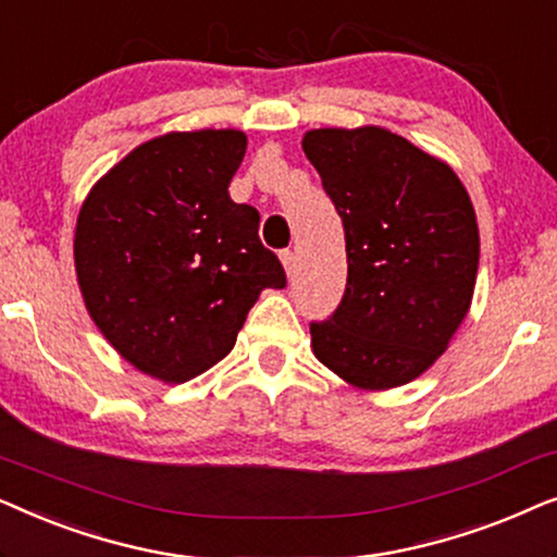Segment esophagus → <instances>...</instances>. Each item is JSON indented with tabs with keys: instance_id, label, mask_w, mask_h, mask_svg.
<instances>
[{
	"instance_id": "1",
	"label": "esophagus",
	"mask_w": 557,
	"mask_h": 557,
	"mask_svg": "<svg viewBox=\"0 0 557 557\" xmlns=\"http://www.w3.org/2000/svg\"><path fill=\"white\" fill-rule=\"evenodd\" d=\"M281 263H284L286 276L292 278L294 271H296V253H294V250H281Z\"/></svg>"
}]
</instances>
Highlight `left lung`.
Listing matches in <instances>:
<instances>
[{
    "instance_id": "1",
    "label": "left lung",
    "mask_w": 557,
    "mask_h": 557,
    "mask_svg": "<svg viewBox=\"0 0 557 557\" xmlns=\"http://www.w3.org/2000/svg\"><path fill=\"white\" fill-rule=\"evenodd\" d=\"M301 149L345 225L347 288L311 324L317 360L357 391L423 375L469 314L479 225L444 159L383 126L311 128Z\"/></svg>"
}]
</instances>
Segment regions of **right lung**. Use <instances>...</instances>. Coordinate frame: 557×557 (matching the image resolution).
<instances>
[{
	"label": "right lung",
	"instance_id": "add662e5",
	"mask_svg": "<svg viewBox=\"0 0 557 557\" xmlns=\"http://www.w3.org/2000/svg\"><path fill=\"white\" fill-rule=\"evenodd\" d=\"M238 128L139 144L90 187L75 223L81 296L109 345L144 375L187 383L231 352L263 288H284L250 205L231 200Z\"/></svg>",
	"mask_w": 557,
	"mask_h": 557
}]
</instances>
